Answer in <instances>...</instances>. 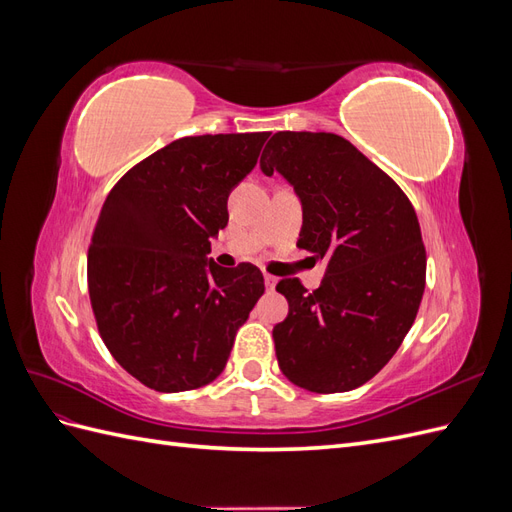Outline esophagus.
I'll return each instance as SVG.
<instances>
[{"label": "esophagus", "mask_w": 512, "mask_h": 512, "mask_svg": "<svg viewBox=\"0 0 512 512\" xmlns=\"http://www.w3.org/2000/svg\"><path fill=\"white\" fill-rule=\"evenodd\" d=\"M275 284H277V277H275V275L265 273V286H267L269 290H273V288H275Z\"/></svg>", "instance_id": "esophagus-1"}]
</instances>
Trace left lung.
Listing matches in <instances>:
<instances>
[{
    "label": "left lung",
    "mask_w": 512,
    "mask_h": 512,
    "mask_svg": "<svg viewBox=\"0 0 512 512\" xmlns=\"http://www.w3.org/2000/svg\"><path fill=\"white\" fill-rule=\"evenodd\" d=\"M301 200L299 247L327 260L307 292L288 277L277 292L288 316L273 327L282 374L312 393H344L391 361L425 290V247L414 207L399 185L346 138L277 132L260 158Z\"/></svg>",
    "instance_id": "obj_1"
}]
</instances>
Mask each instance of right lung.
<instances>
[{"instance_id":"add662e5","label":"right lung","mask_w":512,"mask_h":512,"mask_svg":"<svg viewBox=\"0 0 512 512\" xmlns=\"http://www.w3.org/2000/svg\"><path fill=\"white\" fill-rule=\"evenodd\" d=\"M267 136L177 138L104 200L87 256L89 299L106 348L149 389L181 393L218 378L265 292L250 262L222 269L207 254Z\"/></svg>"}]
</instances>
